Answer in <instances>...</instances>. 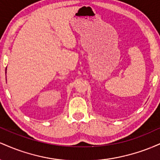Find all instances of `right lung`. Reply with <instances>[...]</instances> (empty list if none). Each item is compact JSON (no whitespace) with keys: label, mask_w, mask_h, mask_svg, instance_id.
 <instances>
[{"label":"right lung","mask_w":160,"mask_h":160,"mask_svg":"<svg viewBox=\"0 0 160 160\" xmlns=\"http://www.w3.org/2000/svg\"><path fill=\"white\" fill-rule=\"evenodd\" d=\"M6 71H7V68H6ZM7 73V72H6Z\"/></svg>","instance_id":"1"}]
</instances>
